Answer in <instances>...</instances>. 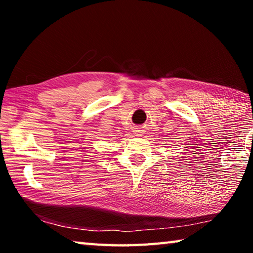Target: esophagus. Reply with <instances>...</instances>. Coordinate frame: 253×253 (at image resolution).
I'll return each mask as SVG.
<instances>
[{"instance_id":"1","label":"esophagus","mask_w":253,"mask_h":253,"mask_svg":"<svg viewBox=\"0 0 253 253\" xmlns=\"http://www.w3.org/2000/svg\"><path fill=\"white\" fill-rule=\"evenodd\" d=\"M136 135H137V136H139V134H136Z\"/></svg>"}]
</instances>
